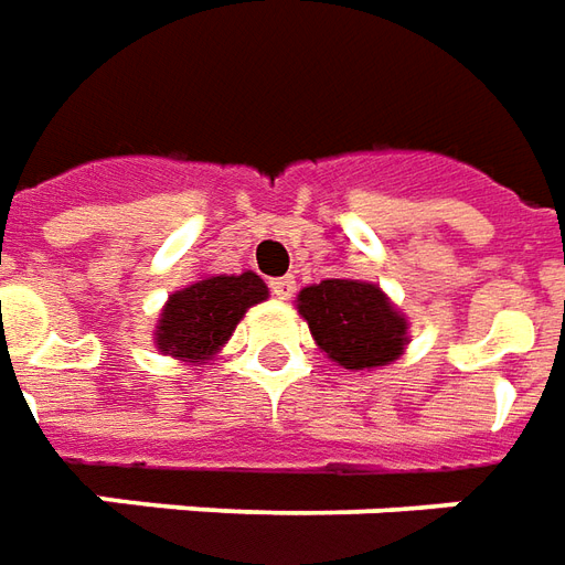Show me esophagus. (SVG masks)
<instances>
[{
    "mask_svg": "<svg viewBox=\"0 0 565 565\" xmlns=\"http://www.w3.org/2000/svg\"><path fill=\"white\" fill-rule=\"evenodd\" d=\"M269 287H271V294L278 296V299H290V296L296 294L294 278H271Z\"/></svg>",
    "mask_w": 565,
    "mask_h": 565,
    "instance_id": "34e87169",
    "label": "esophagus"
}]
</instances>
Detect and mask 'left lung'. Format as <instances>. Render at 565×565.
Returning a JSON list of instances; mask_svg holds the SVG:
<instances>
[{
	"label": "left lung",
	"mask_w": 565,
	"mask_h": 565,
	"mask_svg": "<svg viewBox=\"0 0 565 565\" xmlns=\"http://www.w3.org/2000/svg\"><path fill=\"white\" fill-rule=\"evenodd\" d=\"M299 315L330 361L345 370H370L394 361L406 342V321L376 284L330 278L299 294Z\"/></svg>",
	"instance_id": "left-lung-1"
}]
</instances>
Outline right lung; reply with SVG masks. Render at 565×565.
<instances>
[{"mask_svg":"<svg viewBox=\"0 0 565 565\" xmlns=\"http://www.w3.org/2000/svg\"><path fill=\"white\" fill-rule=\"evenodd\" d=\"M269 287L254 271L216 275L177 290L161 311L156 342L164 354L204 361L211 358L242 321L244 311L263 302Z\"/></svg>","mask_w":565,"mask_h":565,"instance_id":"right-lung-1","label":"right lung"}]
</instances>
